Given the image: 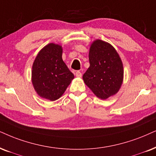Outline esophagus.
Segmentation results:
<instances>
[{"label": "esophagus", "instance_id": "1", "mask_svg": "<svg viewBox=\"0 0 156 156\" xmlns=\"http://www.w3.org/2000/svg\"><path fill=\"white\" fill-rule=\"evenodd\" d=\"M76 76L77 77V78H81V76H82L81 73H80V71H77L76 73Z\"/></svg>", "mask_w": 156, "mask_h": 156}]
</instances>
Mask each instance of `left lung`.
I'll return each instance as SVG.
<instances>
[{
    "instance_id": "left-lung-1",
    "label": "left lung",
    "mask_w": 156,
    "mask_h": 156,
    "mask_svg": "<svg viewBox=\"0 0 156 156\" xmlns=\"http://www.w3.org/2000/svg\"><path fill=\"white\" fill-rule=\"evenodd\" d=\"M88 58L90 66L83 76L85 84L101 99L115 95L124 78L123 64L115 48L96 39L90 44Z\"/></svg>"
}]
</instances>
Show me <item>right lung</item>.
<instances>
[{"label": "right lung", "mask_w": 156, "mask_h": 156, "mask_svg": "<svg viewBox=\"0 0 156 156\" xmlns=\"http://www.w3.org/2000/svg\"><path fill=\"white\" fill-rule=\"evenodd\" d=\"M62 47L50 43L37 54L32 65L31 83L41 98L55 101L64 94L74 78L62 60Z\"/></svg>", "instance_id": "1"}]
</instances>
